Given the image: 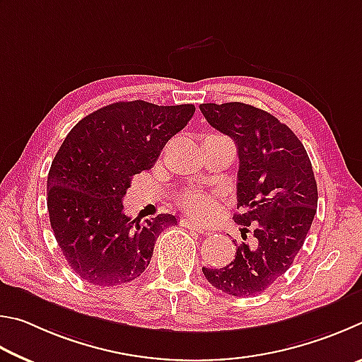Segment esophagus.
<instances>
[{"instance_id": "obj_1", "label": "esophagus", "mask_w": 362, "mask_h": 362, "mask_svg": "<svg viewBox=\"0 0 362 362\" xmlns=\"http://www.w3.org/2000/svg\"><path fill=\"white\" fill-rule=\"evenodd\" d=\"M181 224L185 226V227H187V229H191V230H195V232H199V233H206V230L204 229V227L202 226H199V224H195V223H192V221H181Z\"/></svg>"}]
</instances>
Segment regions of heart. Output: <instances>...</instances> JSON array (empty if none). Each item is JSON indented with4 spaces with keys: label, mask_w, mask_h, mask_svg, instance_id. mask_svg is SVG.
<instances>
[{
    "label": "heart",
    "mask_w": 362,
    "mask_h": 362,
    "mask_svg": "<svg viewBox=\"0 0 362 362\" xmlns=\"http://www.w3.org/2000/svg\"><path fill=\"white\" fill-rule=\"evenodd\" d=\"M181 206L195 219H205L214 211V202L211 195L205 192H187L181 197Z\"/></svg>",
    "instance_id": "heart-1"
}]
</instances>
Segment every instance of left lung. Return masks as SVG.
<instances>
[{"label": "left lung", "instance_id": "obj_1", "mask_svg": "<svg viewBox=\"0 0 362 362\" xmlns=\"http://www.w3.org/2000/svg\"><path fill=\"white\" fill-rule=\"evenodd\" d=\"M208 124L230 136L238 151L237 208L242 233L252 227L255 243H240L233 261L202 272L226 294H261L294 262L318 206L312 162L300 139L270 112L251 105H200Z\"/></svg>", "mask_w": 362, "mask_h": 362}]
</instances>
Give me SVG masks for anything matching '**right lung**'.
I'll list each match as a JSON object with an SVG mask.
<instances>
[{"label":"right lung","mask_w":362,"mask_h":362,"mask_svg":"<svg viewBox=\"0 0 362 362\" xmlns=\"http://www.w3.org/2000/svg\"><path fill=\"white\" fill-rule=\"evenodd\" d=\"M194 105L119 101L76 124L47 176L50 227L76 275L97 286L135 280L173 214L139 224L124 213L132 177L151 170L163 146L194 116Z\"/></svg>","instance_id":"obj_1"}]
</instances>
